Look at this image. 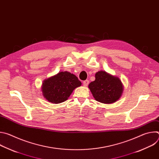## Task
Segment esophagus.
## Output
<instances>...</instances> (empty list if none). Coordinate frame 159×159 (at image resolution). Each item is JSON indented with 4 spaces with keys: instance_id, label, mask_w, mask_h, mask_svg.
Instances as JSON below:
<instances>
[{
    "instance_id": "1",
    "label": "esophagus",
    "mask_w": 159,
    "mask_h": 159,
    "mask_svg": "<svg viewBox=\"0 0 159 159\" xmlns=\"http://www.w3.org/2000/svg\"><path fill=\"white\" fill-rule=\"evenodd\" d=\"M89 83V81L88 80H84V81L83 82V85H84V86L87 87V86L88 85Z\"/></svg>"
}]
</instances>
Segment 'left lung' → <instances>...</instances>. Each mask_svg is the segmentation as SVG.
Wrapping results in <instances>:
<instances>
[{"label":"left lung","mask_w":159,"mask_h":159,"mask_svg":"<svg viewBox=\"0 0 159 159\" xmlns=\"http://www.w3.org/2000/svg\"><path fill=\"white\" fill-rule=\"evenodd\" d=\"M95 77V80L89 84V88L97 101L111 104L120 98L123 91V85L118 77L105 71L97 72Z\"/></svg>","instance_id":"left-lung-1"}]
</instances>
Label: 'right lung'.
I'll return each mask as SVG.
<instances>
[{
    "label": "right lung",
    "mask_w": 159,
    "mask_h": 159,
    "mask_svg": "<svg viewBox=\"0 0 159 159\" xmlns=\"http://www.w3.org/2000/svg\"><path fill=\"white\" fill-rule=\"evenodd\" d=\"M81 82L74 74L68 72H61L45 79L42 84V93L48 101L58 104L65 101L73 90L80 86Z\"/></svg>",
    "instance_id": "add662e5"
}]
</instances>
